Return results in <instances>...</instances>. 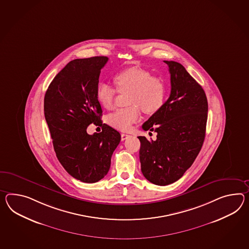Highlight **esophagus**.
I'll return each instance as SVG.
<instances>
[{
  "label": "esophagus",
  "mask_w": 249,
  "mask_h": 249,
  "mask_svg": "<svg viewBox=\"0 0 249 249\" xmlns=\"http://www.w3.org/2000/svg\"><path fill=\"white\" fill-rule=\"evenodd\" d=\"M130 136L129 135H127V134L122 133V140H127V138H129Z\"/></svg>",
  "instance_id": "1"
}]
</instances>
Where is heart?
Here are the masks:
<instances>
[{"instance_id":"1","label":"heart","mask_w":249,"mask_h":249,"mask_svg":"<svg viewBox=\"0 0 249 249\" xmlns=\"http://www.w3.org/2000/svg\"><path fill=\"white\" fill-rule=\"evenodd\" d=\"M116 88L102 82L96 88L98 102L105 109H111L114 105L116 94L128 92L127 108L119 109L107 117L111 127L122 131H130L133 124L141 118V109L148 114L157 112L164 103L165 85L161 78L153 76L144 68L129 67L114 75Z\"/></svg>"}]
</instances>
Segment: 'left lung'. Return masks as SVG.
Wrapping results in <instances>:
<instances>
[{
    "label": "left lung",
    "instance_id": "8db88e82",
    "mask_svg": "<svg viewBox=\"0 0 249 249\" xmlns=\"http://www.w3.org/2000/svg\"><path fill=\"white\" fill-rule=\"evenodd\" d=\"M164 62L171 74L169 98L142 125L157 132V140L138 137L142 174L161 186L176 182L191 167L203 144L208 117L202 87L180 63Z\"/></svg>",
    "mask_w": 249,
    "mask_h": 249
}]
</instances>
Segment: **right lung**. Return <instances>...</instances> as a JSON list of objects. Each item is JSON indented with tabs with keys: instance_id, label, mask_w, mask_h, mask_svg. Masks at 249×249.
Returning a JSON list of instances; mask_svg holds the SVG:
<instances>
[{
	"instance_id": "add662e5",
	"label": "right lung",
	"mask_w": 249,
	"mask_h": 249,
	"mask_svg": "<svg viewBox=\"0 0 249 249\" xmlns=\"http://www.w3.org/2000/svg\"><path fill=\"white\" fill-rule=\"evenodd\" d=\"M107 56L70 61L50 83L44 98V114L56 158L67 173L81 182L92 183L106 176L121 134L103 123L96 98L101 69ZM91 123L102 132L89 135Z\"/></svg>"
}]
</instances>
